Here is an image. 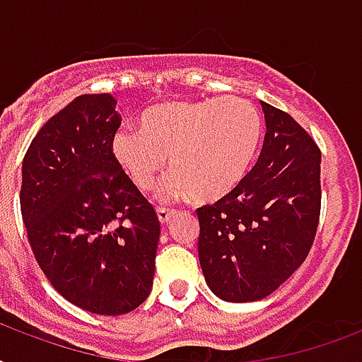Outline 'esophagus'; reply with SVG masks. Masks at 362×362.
I'll list each match as a JSON object with an SVG mask.
<instances>
[{
	"label": "esophagus",
	"instance_id": "34e87169",
	"mask_svg": "<svg viewBox=\"0 0 362 362\" xmlns=\"http://www.w3.org/2000/svg\"><path fill=\"white\" fill-rule=\"evenodd\" d=\"M175 216V210H170V209H163V206H159L158 209V218L161 223H167V221L170 220Z\"/></svg>",
	"mask_w": 362,
	"mask_h": 362
}]
</instances>
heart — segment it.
Instances as JSON below:
<instances>
[{
  "label": "heart",
  "mask_w": 362,
  "mask_h": 362,
  "mask_svg": "<svg viewBox=\"0 0 362 362\" xmlns=\"http://www.w3.org/2000/svg\"><path fill=\"white\" fill-rule=\"evenodd\" d=\"M261 131L257 109L244 98L178 101L148 109L141 129L120 127L110 148L116 163L141 192L156 186L170 156L176 175L163 186V197L218 201L247 175Z\"/></svg>",
  "instance_id": "1"
}]
</instances>
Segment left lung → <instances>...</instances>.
<instances>
[{
    "instance_id": "left-lung-1",
    "label": "left lung",
    "mask_w": 362,
    "mask_h": 362,
    "mask_svg": "<svg viewBox=\"0 0 362 362\" xmlns=\"http://www.w3.org/2000/svg\"><path fill=\"white\" fill-rule=\"evenodd\" d=\"M257 163L226 197L197 209L199 261L231 303L276 291L308 257L321 214V150L295 118L261 101Z\"/></svg>"
}]
</instances>
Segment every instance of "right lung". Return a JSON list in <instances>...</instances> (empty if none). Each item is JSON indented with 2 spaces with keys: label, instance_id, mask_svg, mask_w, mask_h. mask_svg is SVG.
I'll use <instances>...</instances> for the list:
<instances>
[{
  "label": "right lung",
  "instance_id": "1",
  "mask_svg": "<svg viewBox=\"0 0 362 362\" xmlns=\"http://www.w3.org/2000/svg\"><path fill=\"white\" fill-rule=\"evenodd\" d=\"M122 124L110 93L81 95L33 136L20 212L54 289L92 314L120 315L150 295L159 220L112 156Z\"/></svg>",
  "mask_w": 362,
  "mask_h": 362
}]
</instances>
